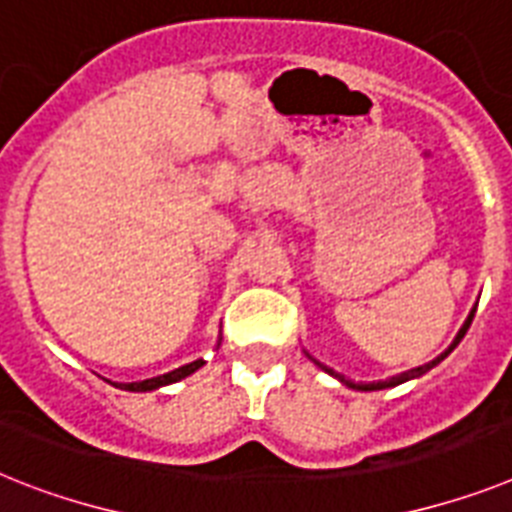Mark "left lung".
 <instances>
[{"label":"left lung","instance_id":"obj_1","mask_svg":"<svg viewBox=\"0 0 512 512\" xmlns=\"http://www.w3.org/2000/svg\"><path fill=\"white\" fill-rule=\"evenodd\" d=\"M474 314H476V308H471V314H468V319H466V322H463V327H460V332H458V335H455V340L450 342V348H447L445 353H439V356L434 358V361L424 363V366H416V369H408V371H403V374H398V377H390V379H384V382L356 384V382H353V379L342 377V374H337L335 369H329V366H324V363H319V361H316V358H311V356H308V353H306V356L311 358V361H314L316 366H319V369H322V371H327L329 377L340 379V382L345 384V387H350V390H361V392H371V390H387V387H398V384L408 382V379H418V377H421V374H426V371H429V369H434V366H437L439 361H445V358L450 356V353H453L455 348H458V342L463 340V337H466L468 327H471V322H474Z\"/></svg>","mask_w":512,"mask_h":512}]
</instances>
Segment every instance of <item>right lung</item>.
Returning a JSON list of instances; mask_svg holds the SVG:
<instances>
[{
  "label": "right lung",
  "instance_id": "right-lung-1",
  "mask_svg": "<svg viewBox=\"0 0 512 512\" xmlns=\"http://www.w3.org/2000/svg\"><path fill=\"white\" fill-rule=\"evenodd\" d=\"M222 340V337H219ZM217 340V345H219ZM204 366V361L198 358V361H190L185 363V366H180V369L175 371H167V374H162V377H151V379H143V382H128V384H114V387H120V390H128V392H151V390H159V387H167V384H175L180 382V379L190 377L193 371H198Z\"/></svg>",
  "mask_w": 512,
  "mask_h": 512
}]
</instances>
